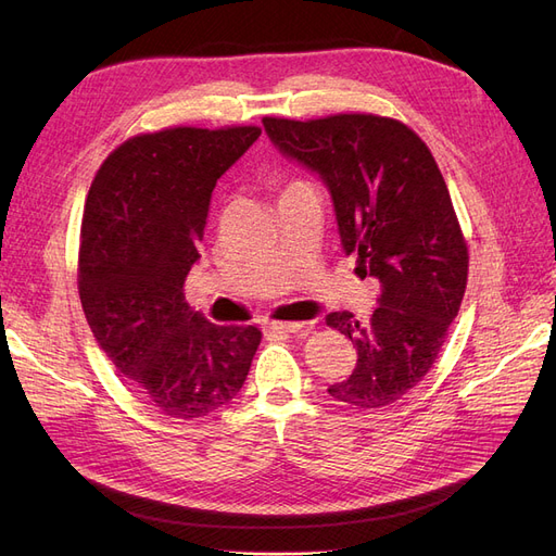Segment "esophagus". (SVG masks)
Segmentation results:
<instances>
[{
  "instance_id": "esophagus-1",
  "label": "esophagus",
  "mask_w": 556,
  "mask_h": 556,
  "mask_svg": "<svg viewBox=\"0 0 556 556\" xmlns=\"http://www.w3.org/2000/svg\"><path fill=\"white\" fill-rule=\"evenodd\" d=\"M304 329V323H268L266 331L268 333H296Z\"/></svg>"
}]
</instances>
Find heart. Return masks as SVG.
<instances>
[{"instance_id":"b5f03b06","label":"heart","mask_w":556,"mask_h":556,"mask_svg":"<svg viewBox=\"0 0 556 556\" xmlns=\"http://www.w3.org/2000/svg\"><path fill=\"white\" fill-rule=\"evenodd\" d=\"M299 185H306L304 180H290L288 182V188H285V190H292V188H299Z\"/></svg>"}]
</instances>
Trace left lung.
I'll return each instance as SVG.
<instances>
[{"label":"left lung","instance_id":"1","mask_svg":"<svg viewBox=\"0 0 556 556\" xmlns=\"http://www.w3.org/2000/svg\"><path fill=\"white\" fill-rule=\"evenodd\" d=\"M262 123L282 155L325 180L343 250L355 252L359 274L380 282L368 323L348 311L327 315L357 348L352 374L327 392L364 410L390 406L429 374L466 292L468 248L439 164L394 117Z\"/></svg>","mask_w":556,"mask_h":556}]
</instances>
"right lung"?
I'll use <instances>...</instances> for the list:
<instances>
[{
  "instance_id": "obj_1",
  "label": "right lung",
  "mask_w": 556,
  "mask_h": 556,
  "mask_svg": "<svg viewBox=\"0 0 556 556\" xmlns=\"http://www.w3.org/2000/svg\"><path fill=\"white\" fill-rule=\"evenodd\" d=\"M260 134L255 125L139 134L99 166L86 199L83 313L134 392L176 419L227 406L262 341L252 325L208 323L182 294L215 182Z\"/></svg>"
}]
</instances>
